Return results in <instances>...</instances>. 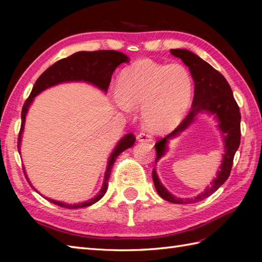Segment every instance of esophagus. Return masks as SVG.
<instances>
[{"label": "esophagus", "mask_w": 262, "mask_h": 262, "mask_svg": "<svg viewBox=\"0 0 262 262\" xmlns=\"http://www.w3.org/2000/svg\"><path fill=\"white\" fill-rule=\"evenodd\" d=\"M137 140H138V142H147V143H149V142H152L153 136L147 132H142L137 135Z\"/></svg>", "instance_id": "esophagus-1"}]
</instances>
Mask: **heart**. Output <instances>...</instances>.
Segmentation results:
<instances>
[{
    "label": "heart",
    "mask_w": 262,
    "mask_h": 262,
    "mask_svg": "<svg viewBox=\"0 0 262 262\" xmlns=\"http://www.w3.org/2000/svg\"><path fill=\"white\" fill-rule=\"evenodd\" d=\"M192 89V77L185 66L142 59L122 70L114 100L124 111L142 107L145 126L151 132L162 133L176 127L186 116Z\"/></svg>",
    "instance_id": "1"
}]
</instances>
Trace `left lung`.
<instances>
[{"instance_id":"left-lung-1","label":"left lung","mask_w":262,"mask_h":262,"mask_svg":"<svg viewBox=\"0 0 262 262\" xmlns=\"http://www.w3.org/2000/svg\"><path fill=\"white\" fill-rule=\"evenodd\" d=\"M170 52L173 56L181 58L182 62L190 70L194 81V94L190 113L186 116V118L180 122V125L173 132H171L169 135H166L155 144V149H157L155 162H158L166 152V144L169 140L185 130L196 119V116L202 113H207L216 117L225 145V154L223 155V161H222L220 170L217 172V177L211 182L210 187H207L202 193L193 198L181 199L174 197L164 188L159 180L157 171L155 169L153 170V182L161 197L166 202L173 204H193L209 197L230 177L233 159L240 146L241 141V114L240 108L233 97L229 82L219 71H216L213 66L187 49H171Z\"/></svg>"}]
</instances>
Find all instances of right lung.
I'll list each match as a JSON object with an SVG mask.
<instances>
[{"mask_svg":"<svg viewBox=\"0 0 262 262\" xmlns=\"http://www.w3.org/2000/svg\"><path fill=\"white\" fill-rule=\"evenodd\" d=\"M129 59L125 54L116 51H97V52H79L75 53L71 56L58 60L55 64H53L51 68H48L43 73L38 77L35 85L32 88V91L30 93L29 98L26 100V102L22 107L21 111V128L18 137V151L20 152V142H21V135L24 132L25 127V120L26 115L29 109V105L33 101L37 94L45 90L47 88H51L53 85L59 84L63 82H70V81H84L91 84L98 86L103 91H107L110 81L111 75H113L114 71L117 66H119L122 63H128ZM135 136L129 133V134L125 135L119 141L118 145L116 146L114 152L111 153L109 158V162L107 165V170H105L104 180L101 190L97 194L96 197L88 200L84 203L80 204H65L62 202H56V200L47 198L49 202L60 206V207L74 209V208H82L91 206L98 200L101 199L108 188V180L111 173V169L116 162L117 158L119 157L121 152L125 149L132 147L135 143Z\"/></svg>","mask_w":262,"mask_h":262,"instance_id":"obj_1","label":"right lung"}]
</instances>
